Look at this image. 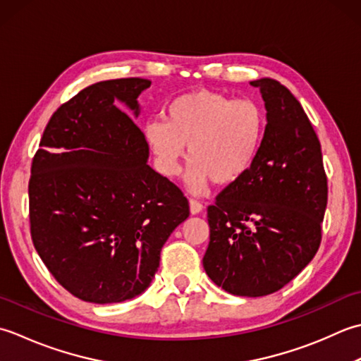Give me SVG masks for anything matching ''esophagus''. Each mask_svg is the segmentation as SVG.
Listing matches in <instances>:
<instances>
[{
	"instance_id": "obj_1",
	"label": "esophagus",
	"mask_w": 361,
	"mask_h": 361,
	"mask_svg": "<svg viewBox=\"0 0 361 361\" xmlns=\"http://www.w3.org/2000/svg\"><path fill=\"white\" fill-rule=\"evenodd\" d=\"M202 209H204V205L200 201L190 200V212H191V215H197V213L202 212Z\"/></svg>"
}]
</instances>
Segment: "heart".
<instances>
[{"instance_id":"1","label":"heart","mask_w":361,"mask_h":361,"mask_svg":"<svg viewBox=\"0 0 361 361\" xmlns=\"http://www.w3.org/2000/svg\"><path fill=\"white\" fill-rule=\"evenodd\" d=\"M267 128V112L257 101L196 90L173 99L165 123L149 121L145 137L168 178L180 173L188 148L193 164L188 185L201 191L210 180L231 185L246 176L259 157Z\"/></svg>"}]
</instances>
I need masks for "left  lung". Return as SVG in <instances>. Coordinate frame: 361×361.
<instances>
[{"label":"left lung","instance_id":"1","mask_svg":"<svg viewBox=\"0 0 361 361\" xmlns=\"http://www.w3.org/2000/svg\"><path fill=\"white\" fill-rule=\"evenodd\" d=\"M268 128L246 176L209 205L207 276L235 296L259 298L291 282L318 252L327 207L321 143L300 102L279 80H251Z\"/></svg>","mask_w":361,"mask_h":361}]
</instances>
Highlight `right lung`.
<instances>
[{
  "mask_svg": "<svg viewBox=\"0 0 361 361\" xmlns=\"http://www.w3.org/2000/svg\"><path fill=\"white\" fill-rule=\"evenodd\" d=\"M151 80H102L48 121L29 179L32 243L73 296L123 302L151 285L165 241L190 215L187 197L148 165L138 116Z\"/></svg>",
  "mask_w": 361,
  "mask_h": 361,
  "instance_id": "add662e5",
  "label": "right lung"
}]
</instances>
